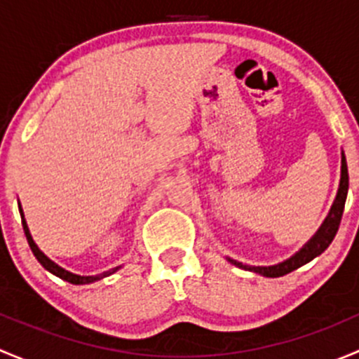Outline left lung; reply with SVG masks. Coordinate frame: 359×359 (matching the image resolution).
Wrapping results in <instances>:
<instances>
[{"label": "left lung", "mask_w": 359, "mask_h": 359, "mask_svg": "<svg viewBox=\"0 0 359 359\" xmlns=\"http://www.w3.org/2000/svg\"><path fill=\"white\" fill-rule=\"evenodd\" d=\"M347 187H349V173H347L346 156L342 154V175H340V186H339V193H337L335 203H334V206H332L328 217L325 219L323 226H321L320 231H318V233L311 238V241L306 245V247L300 250V252H297L292 259L285 260V262L278 264V266L253 267V266H245V264L236 262V260H231V259H229V262H233L234 266L241 267V269L253 271V273L262 274V276H266V278L285 276V274L299 269V267L304 266V264L311 262L314 257H318L320 253H323L325 250L328 248V245L334 241L337 231H339V226H340V219H342L344 205H346Z\"/></svg>", "instance_id": "1"}]
</instances>
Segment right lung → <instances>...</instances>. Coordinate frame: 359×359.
<instances>
[{
  "label": "right lung",
  "instance_id": "right-lung-1",
  "mask_svg": "<svg viewBox=\"0 0 359 359\" xmlns=\"http://www.w3.org/2000/svg\"><path fill=\"white\" fill-rule=\"evenodd\" d=\"M19 210H20V217H22V227H24L25 238H27V243H29V247H31L32 253H34V257H36V259H38V262L41 264V266L45 267L46 271H50V273H52V274H55V276H59L60 280L69 281V283H72V285H88V283H93V281H97V280H102V278L109 276V274L116 273V271L119 269V267H114V269L106 271V273L97 274V276H78V274H72V273H69V271L62 269V267H59L55 262H52V260H50L48 257H46L45 253L41 252V250L36 247V243H34V241H32L31 234H29L27 224H25L24 213H22V208H20V206H19Z\"/></svg>",
  "mask_w": 359,
  "mask_h": 359
}]
</instances>
